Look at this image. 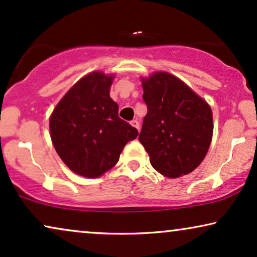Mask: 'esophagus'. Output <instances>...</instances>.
Instances as JSON below:
<instances>
[{"instance_id": "34e87169", "label": "esophagus", "mask_w": 257, "mask_h": 257, "mask_svg": "<svg viewBox=\"0 0 257 257\" xmlns=\"http://www.w3.org/2000/svg\"><path fill=\"white\" fill-rule=\"evenodd\" d=\"M131 125L133 126V127H136L137 130H138L139 131V127H140V124H139V121L137 120V119H133V120L131 121Z\"/></svg>"}]
</instances>
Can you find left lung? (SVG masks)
<instances>
[{
	"mask_svg": "<svg viewBox=\"0 0 257 257\" xmlns=\"http://www.w3.org/2000/svg\"><path fill=\"white\" fill-rule=\"evenodd\" d=\"M147 114L139 142L154 170L167 178L191 173L202 163L213 136L209 105L168 72L142 78Z\"/></svg>",
	"mask_w": 257,
	"mask_h": 257,
	"instance_id": "8db88e82",
	"label": "left lung"
}]
</instances>
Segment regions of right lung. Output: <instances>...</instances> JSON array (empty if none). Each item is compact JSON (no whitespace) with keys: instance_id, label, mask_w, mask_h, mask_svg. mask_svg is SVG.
Wrapping results in <instances>:
<instances>
[{"instance_id":"1","label":"right lung","mask_w":257,"mask_h":257,"mask_svg":"<svg viewBox=\"0 0 257 257\" xmlns=\"http://www.w3.org/2000/svg\"><path fill=\"white\" fill-rule=\"evenodd\" d=\"M113 76L91 72L79 79L50 117L54 147L66 166L85 178H98L118 163L138 130L119 118L111 99Z\"/></svg>"}]
</instances>
